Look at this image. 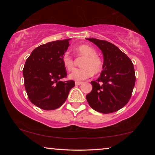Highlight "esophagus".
Here are the masks:
<instances>
[{
  "instance_id": "obj_1",
  "label": "esophagus",
  "mask_w": 155,
  "mask_h": 155,
  "mask_svg": "<svg viewBox=\"0 0 155 155\" xmlns=\"http://www.w3.org/2000/svg\"><path fill=\"white\" fill-rule=\"evenodd\" d=\"M82 83V82H78V81L75 82V84H76V85H80V84H81Z\"/></svg>"
}]
</instances>
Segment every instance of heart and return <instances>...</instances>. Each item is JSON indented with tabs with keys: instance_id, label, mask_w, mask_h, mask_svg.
Returning a JSON list of instances; mask_svg holds the SVG:
<instances>
[{
	"instance_id": "1",
	"label": "heart",
	"mask_w": 155,
	"mask_h": 155,
	"mask_svg": "<svg viewBox=\"0 0 155 155\" xmlns=\"http://www.w3.org/2000/svg\"><path fill=\"white\" fill-rule=\"evenodd\" d=\"M76 56L83 58L80 66L81 68L74 69L70 73L69 78L75 81H81L90 78L92 74H97L102 70L103 63L100 57L97 55L96 50L92 46L82 44L76 46L74 48ZM62 61L65 68L71 71L74 66V60L71 55L68 53L63 54Z\"/></svg>"
}]
</instances>
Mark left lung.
Segmentation results:
<instances>
[{
    "label": "left lung",
    "mask_w": 155,
    "mask_h": 155,
    "mask_svg": "<svg viewBox=\"0 0 155 155\" xmlns=\"http://www.w3.org/2000/svg\"><path fill=\"white\" fill-rule=\"evenodd\" d=\"M98 46L104 56L100 77L92 81V90L86 99L91 107L102 114L117 111L130 100L135 86L132 61L117 46L104 40L87 38Z\"/></svg>",
    "instance_id": "1"
}]
</instances>
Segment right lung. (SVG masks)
Masks as SVG:
<instances>
[{"label": "right lung", "mask_w": 155, "mask_h": 155, "mask_svg": "<svg viewBox=\"0 0 155 155\" xmlns=\"http://www.w3.org/2000/svg\"><path fill=\"white\" fill-rule=\"evenodd\" d=\"M58 40L38 46L27 59L23 68L25 87L33 104L44 110L58 109L65 102L73 80L63 82L67 76L62 57L69 40Z\"/></svg>", "instance_id": "right-lung-1"}]
</instances>
